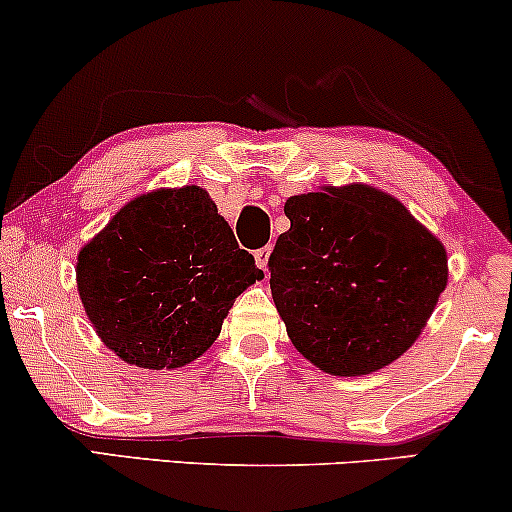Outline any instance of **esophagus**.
<instances>
[{
  "mask_svg": "<svg viewBox=\"0 0 512 512\" xmlns=\"http://www.w3.org/2000/svg\"><path fill=\"white\" fill-rule=\"evenodd\" d=\"M269 255H272V245H264V248L255 250V262H257V267L264 269V272H267V262H269Z\"/></svg>",
  "mask_w": 512,
  "mask_h": 512,
  "instance_id": "esophagus-1",
  "label": "esophagus"
}]
</instances>
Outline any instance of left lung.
I'll return each instance as SVG.
<instances>
[{
  "label": "left lung",
  "mask_w": 512,
  "mask_h": 512,
  "mask_svg": "<svg viewBox=\"0 0 512 512\" xmlns=\"http://www.w3.org/2000/svg\"><path fill=\"white\" fill-rule=\"evenodd\" d=\"M269 255L288 338L336 377L391 365L446 288V250L391 195L367 186L288 197Z\"/></svg>",
  "instance_id": "obj_1"
}]
</instances>
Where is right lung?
Wrapping results in <instances>:
<instances>
[{
  "mask_svg": "<svg viewBox=\"0 0 512 512\" xmlns=\"http://www.w3.org/2000/svg\"><path fill=\"white\" fill-rule=\"evenodd\" d=\"M78 291L97 334L145 369L193 362L262 269L197 186L128 202L78 255Z\"/></svg>",
  "mask_w": 512,
  "mask_h": 512,
  "instance_id": "1",
  "label": "right lung"
}]
</instances>
